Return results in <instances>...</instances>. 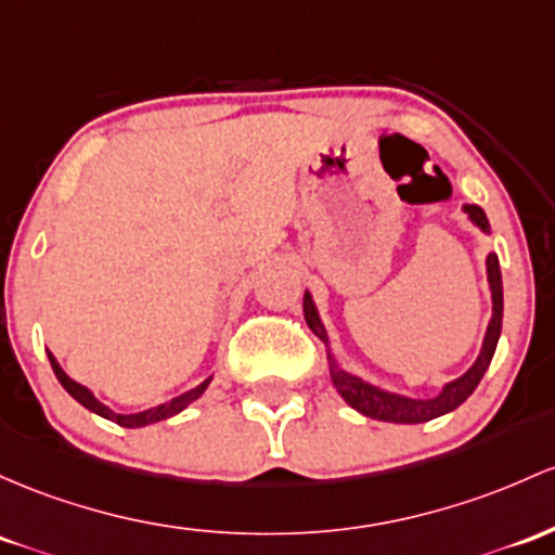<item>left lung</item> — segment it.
Here are the masks:
<instances>
[{
    "instance_id": "obj_1",
    "label": "left lung",
    "mask_w": 555,
    "mask_h": 555,
    "mask_svg": "<svg viewBox=\"0 0 555 555\" xmlns=\"http://www.w3.org/2000/svg\"><path fill=\"white\" fill-rule=\"evenodd\" d=\"M468 212L474 223H477L482 231H490V223H487L485 210L479 205H466L464 208ZM487 282H490V292H492V319L490 326H487L485 334V345L482 352H479L477 363L466 371L464 376H459L455 382L442 387V392L431 400H413V398H403V395H392L385 392L379 387H371L369 382L358 379V376L347 374V371L337 369L334 358H328V366H332V382L337 387V392L350 403L356 411H361L363 416L371 418H379V422H392V424H424L431 422V418L442 416V413L455 411L468 395L474 392L479 385V379L485 376L487 366H490L492 356H495V347H498V337H501V324H503V282H501V263H498V255L490 253L487 255ZM302 310H306V321L308 326L313 328V334H319L324 343L326 332L324 324H321L319 313H315L313 300L306 292V300H302Z\"/></svg>"
}]
</instances>
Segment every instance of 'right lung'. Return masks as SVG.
<instances>
[{
	"instance_id": "add662e5",
	"label": "right lung",
	"mask_w": 555,
	"mask_h": 555,
	"mask_svg": "<svg viewBox=\"0 0 555 555\" xmlns=\"http://www.w3.org/2000/svg\"><path fill=\"white\" fill-rule=\"evenodd\" d=\"M47 356H50L52 371H54V376H57V379H60V385L68 389V392L73 395V398L78 400V403H81L83 408H89V411L100 413V416L109 418V422H115V424H120V426H131V429H133V426H147V424L163 422V418H168V416H173V413L184 411V408H186L189 403H194V400H197L199 395L205 392V387L210 385V379H205L203 385H197L194 389H189V392L179 395V398L168 400V403H163V405H157V408H150V411H142V413H115V411H109L107 405H102L100 400H96L94 395H91L87 387L78 385V382H73L70 376L65 374L63 369H60V363L54 361L52 352H47Z\"/></svg>"
}]
</instances>
